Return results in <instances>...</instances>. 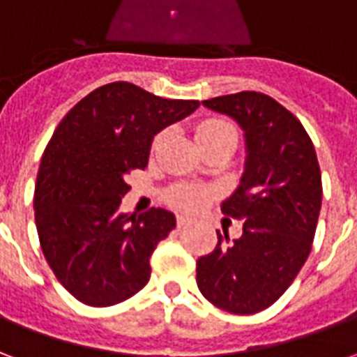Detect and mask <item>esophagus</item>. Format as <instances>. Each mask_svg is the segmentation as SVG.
Listing matches in <instances>:
<instances>
[{
	"label": "esophagus",
	"instance_id": "1",
	"mask_svg": "<svg viewBox=\"0 0 357 357\" xmlns=\"http://www.w3.org/2000/svg\"><path fill=\"white\" fill-rule=\"evenodd\" d=\"M193 224V218L185 216V214H179L178 216V227H185V225Z\"/></svg>",
	"mask_w": 357,
	"mask_h": 357
}]
</instances>
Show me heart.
<instances>
[{
    "label": "heart",
    "mask_w": 357,
    "mask_h": 357,
    "mask_svg": "<svg viewBox=\"0 0 357 357\" xmlns=\"http://www.w3.org/2000/svg\"><path fill=\"white\" fill-rule=\"evenodd\" d=\"M222 135H235V130H233V126L229 122H225V120H216V118H212V120H204L199 124L197 128V141L199 143H204V141L208 139H216V137H222ZM237 137V135H235ZM160 137H156L155 143H158ZM204 199V193L199 191V189H193V187H185V189H178V191H174L172 193V201L176 202L178 206L181 208H197L199 204Z\"/></svg>",
    "instance_id": "obj_1"
}]
</instances>
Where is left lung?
<instances>
[{
  "label": "left lung",
  "mask_w": 357,
  "mask_h": 357,
  "mask_svg": "<svg viewBox=\"0 0 357 357\" xmlns=\"http://www.w3.org/2000/svg\"><path fill=\"white\" fill-rule=\"evenodd\" d=\"M233 118L245 135V172L222 212L243 222L229 243L197 262V284L214 306L231 314L269 307L298 275L312 250L321 210V172L314 143L298 118L258 91L202 101Z\"/></svg>",
  "instance_id": "left-lung-1"
}]
</instances>
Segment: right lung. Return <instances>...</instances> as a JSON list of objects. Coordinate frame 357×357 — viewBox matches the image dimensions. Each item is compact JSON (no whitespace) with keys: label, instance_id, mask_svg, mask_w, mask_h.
Here are the masks:
<instances>
[{"label":"right lung","instance_id":"add662e5","mask_svg":"<svg viewBox=\"0 0 357 357\" xmlns=\"http://www.w3.org/2000/svg\"><path fill=\"white\" fill-rule=\"evenodd\" d=\"M199 105L112 82L74 105L53 132L36 179V227L45 260L74 298L112 306L147 284L151 255L176 216L120 212L126 176L147 166L156 133Z\"/></svg>","mask_w":357,"mask_h":357}]
</instances>
